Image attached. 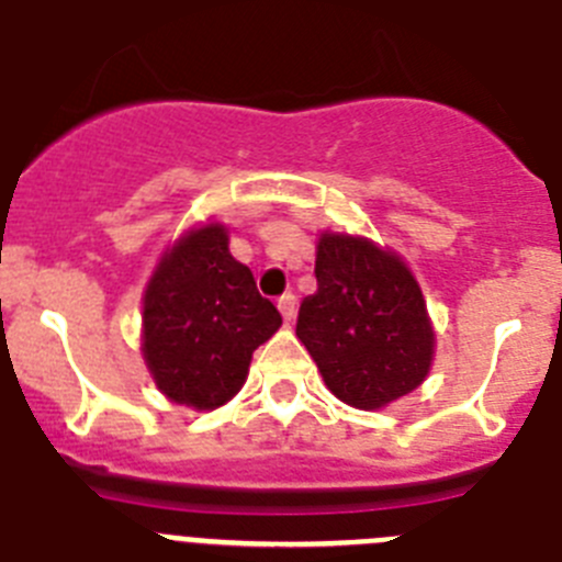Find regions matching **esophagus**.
<instances>
[{
	"instance_id": "obj_1",
	"label": "esophagus",
	"mask_w": 562,
	"mask_h": 562,
	"mask_svg": "<svg viewBox=\"0 0 562 562\" xmlns=\"http://www.w3.org/2000/svg\"><path fill=\"white\" fill-rule=\"evenodd\" d=\"M278 312L284 315V321H292V317H295V295H292V292L278 297Z\"/></svg>"
}]
</instances>
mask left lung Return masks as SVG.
Segmentation results:
<instances>
[{
	"label": "left lung",
	"mask_w": 562,
	"mask_h": 562,
	"mask_svg": "<svg viewBox=\"0 0 562 562\" xmlns=\"http://www.w3.org/2000/svg\"><path fill=\"white\" fill-rule=\"evenodd\" d=\"M317 292L304 297L295 335L351 408L374 411L419 389L434 360V326L416 278L396 252L324 233Z\"/></svg>",
	"instance_id": "1"
}]
</instances>
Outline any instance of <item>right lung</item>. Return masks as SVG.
Returning <instances> with one entry per match:
<instances>
[{"label":"right lung","instance_id":"add662e5","mask_svg":"<svg viewBox=\"0 0 562 562\" xmlns=\"http://www.w3.org/2000/svg\"><path fill=\"white\" fill-rule=\"evenodd\" d=\"M278 326L250 267L227 250L225 225L211 222L162 252L143 297V357L168 400L213 411L238 394Z\"/></svg>","mask_w":562,"mask_h":562}]
</instances>
